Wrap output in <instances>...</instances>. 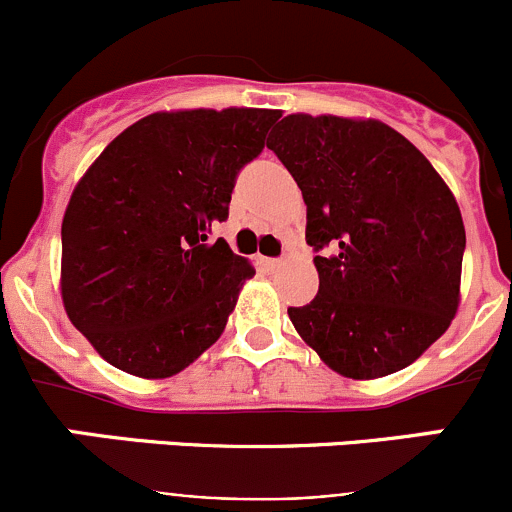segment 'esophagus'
Listing matches in <instances>:
<instances>
[{"instance_id": "obj_1", "label": "esophagus", "mask_w": 512, "mask_h": 512, "mask_svg": "<svg viewBox=\"0 0 512 512\" xmlns=\"http://www.w3.org/2000/svg\"><path fill=\"white\" fill-rule=\"evenodd\" d=\"M260 265L265 267V270H277V267L282 265V260H277V257H260Z\"/></svg>"}]
</instances>
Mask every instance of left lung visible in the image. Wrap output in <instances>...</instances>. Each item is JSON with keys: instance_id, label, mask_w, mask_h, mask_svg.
I'll return each mask as SVG.
<instances>
[{"instance_id": "8db88e82", "label": "left lung", "mask_w": 512, "mask_h": 512, "mask_svg": "<svg viewBox=\"0 0 512 512\" xmlns=\"http://www.w3.org/2000/svg\"><path fill=\"white\" fill-rule=\"evenodd\" d=\"M302 190L319 292L289 307L299 337L347 379L406 369L461 304L466 227L428 158L376 118L289 113L267 138Z\"/></svg>"}]
</instances>
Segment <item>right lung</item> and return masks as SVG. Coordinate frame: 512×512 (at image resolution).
Instances as JSON below:
<instances>
[{
  "mask_svg": "<svg viewBox=\"0 0 512 512\" xmlns=\"http://www.w3.org/2000/svg\"><path fill=\"white\" fill-rule=\"evenodd\" d=\"M280 111H156L118 133L71 193L61 223V302L103 359L168 379L225 332L255 267L210 227Z\"/></svg>",
  "mask_w": 512,
  "mask_h": 512,
  "instance_id": "add662e5",
  "label": "right lung"
}]
</instances>
